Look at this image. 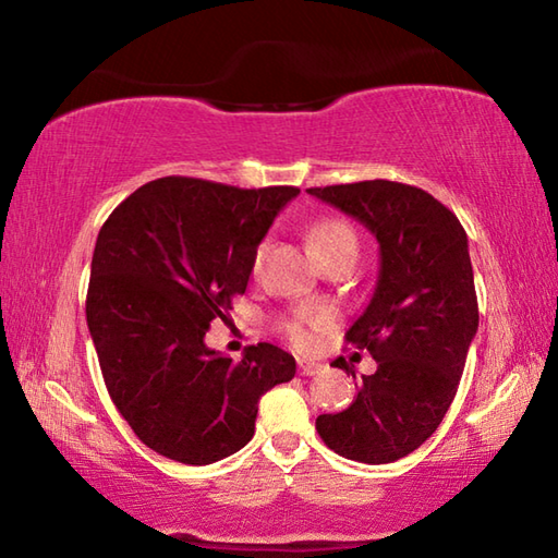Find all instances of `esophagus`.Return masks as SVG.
<instances>
[{
  "instance_id": "esophagus-1",
  "label": "esophagus",
  "mask_w": 558,
  "mask_h": 558,
  "mask_svg": "<svg viewBox=\"0 0 558 558\" xmlns=\"http://www.w3.org/2000/svg\"><path fill=\"white\" fill-rule=\"evenodd\" d=\"M298 366H300V374L302 376H314V374H318V369H322V364L310 362V360H300Z\"/></svg>"
}]
</instances>
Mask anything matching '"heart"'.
I'll return each instance as SVG.
<instances>
[{
	"label": "heart",
	"mask_w": 558,
	"mask_h": 558,
	"mask_svg": "<svg viewBox=\"0 0 558 558\" xmlns=\"http://www.w3.org/2000/svg\"><path fill=\"white\" fill-rule=\"evenodd\" d=\"M310 244H312V252L316 254V258H324L328 254L338 252V248H354L357 252V234L350 228L345 220L340 218H324L318 220L314 228L310 230ZM264 256H266V244H258L254 258H252V270L258 272L260 264H264ZM324 318L316 316V314H298L288 324V333L290 340L294 345L306 348L312 342V333H310V326H322Z\"/></svg>",
	"instance_id": "b5f03b06"
}]
</instances>
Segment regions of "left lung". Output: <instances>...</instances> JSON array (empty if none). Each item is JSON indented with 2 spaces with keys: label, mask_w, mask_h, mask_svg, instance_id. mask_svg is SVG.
Here are the masks:
<instances>
[{
  "label": "left lung",
  "mask_w": 558,
  "mask_h": 558,
  "mask_svg": "<svg viewBox=\"0 0 558 558\" xmlns=\"http://www.w3.org/2000/svg\"><path fill=\"white\" fill-rule=\"evenodd\" d=\"M348 213L381 248L369 304L345 333L376 372L362 376L352 405L318 414L316 432L338 456L384 465L429 438L456 398L480 312L468 234L424 189L369 180L306 189ZM338 369L354 378L338 357Z\"/></svg>",
  "instance_id": "left-lung-1"
}]
</instances>
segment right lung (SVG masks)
Masks as SVG:
<instances>
[{
	"mask_svg": "<svg viewBox=\"0 0 558 558\" xmlns=\"http://www.w3.org/2000/svg\"><path fill=\"white\" fill-rule=\"evenodd\" d=\"M298 194L160 177L100 228L88 330L114 408L156 453L184 465L236 453L252 441L260 396L294 376L292 354L270 342L232 362L204 338L244 294L256 246Z\"/></svg>",
	"mask_w": 558,
	"mask_h": 558,
	"instance_id": "obj_1",
	"label": "right lung"
}]
</instances>
